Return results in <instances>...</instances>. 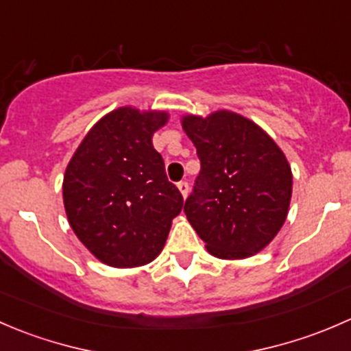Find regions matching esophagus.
<instances>
[{"mask_svg":"<svg viewBox=\"0 0 351 351\" xmlns=\"http://www.w3.org/2000/svg\"><path fill=\"white\" fill-rule=\"evenodd\" d=\"M178 190H180V193H182V195H183V198L189 197V192H190L189 183H186V182H180L178 183Z\"/></svg>","mask_w":351,"mask_h":351,"instance_id":"34e87169","label":"esophagus"}]
</instances>
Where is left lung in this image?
<instances>
[{
	"instance_id": "left-lung-1",
	"label": "left lung",
	"mask_w": 351,
	"mask_h": 351,
	"mask_svg": "<svg viewBox=\"0 0 351 351\" xmlns=\"http://www.w3.org/2000/svg\"><path fill=\"white\" fill-rule=\"evenodd\" d=\"M182 125L200 159L186 219L214 256H253L287 219L292 171L285 154L261 127L228 110L186 115Z\"/></svg>"
}]
</instances>
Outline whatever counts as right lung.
<instances>
[{
  "label": "right lung",
  "instance_id": "1",
  "mask_svg": "<svg viewBox=\"0 0 351 351\" xmlns=\"http://www.w3.org/2000/svg\"><path fill=\"white\" fill-rule=\"evenodd\" d=\"M166 112L120 107L98 120L66 168L62 197L71 228L100 261L132 268L153 261L183 197L168 182L153 134Z\"/></svg>",
  "mask_w": 351,
  "mask_h": 351
}]
</instances>
